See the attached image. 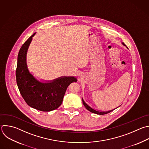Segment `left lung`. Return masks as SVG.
<instances>
[{
	"mask_svg": "<svg viewBox=\"0 0 149 149\" xmlns=\"http://www.w3.org/2000/svg\"><path fill=\"white\" fill-rule=\"evenodd\" d=\"M122 44L124 46L126 47V45H125L123 42H122ZM126 48H128L127 47H126ZM82 103H83L84 107L86 108V109L87 110H88L89 112H92V113H96V114H97V115H105V114L108 113H109V112H112V111H113L114 110V109H113V110H111V111H100L95 110V109H93L92 108H91V107H89L87 104H86L85 102L84 101L83 99H82Z\"/></svg>",
	"mask_w": 149,
	"mask_h": 149,
	"instance_id": "1",
	"label": "left lung"
}]
</instances>
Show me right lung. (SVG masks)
<instances>
[{
  "label": "right lung",
  "instance_id": "obj_1",
  "mask_svg": "<svg viewBox=\"0 0 149 149\" xmlns=\"http://www.w3.org/2000/svg\"><path fill=\"white\" fill-rule=\"evenodd\" d=\"M34 33L23 44L17 57L16 71L19 91L27 104L43 112L57 109L62 104L65 91L70 84L77 81L75 77L63 76L52 81L41 82L30 72L27 64V53Z\"/></svg>",
  "mask_w": 149,
  "mask_h": 149
}]
</instances>
